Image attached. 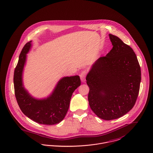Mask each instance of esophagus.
<instances>
[{"instance_id": "obj_1", "label": "esophagus", "mask_w": 153, "mask_h": 153, "mask_svg": "<svg viewBox=\"0 0 153 153\" xmlns=\"http://www.w3.org/2000/svg\"><path fill=\"white\" fill-rule=\"evenodd\" d=\"M86 74H87V72L86 71H82L79 75V76L81 78V79L82 82L85 81V77L86 76Z\"/></svg>"}]
</instances>
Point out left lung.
I'll return each mask as SVG.
<instances>
[{
    "instance_id": "left-lung-1",
    "label": "left lung",
    "mask_w": 153,
    "mask_h": 153,
    "mask_svg": "<svg viewBox=\"0 0 153 153\" xmlns=\"http://www.w3.org/2000/svg\"><path fill=\"white\" fill-rule=\"evenodd\" d=\"M109 36L112 49L94 62L86 78L91 108L108 121L120 118L132 108L141 82L140 67L132 49L117 36Z\"/></svg>"
}]
</instances>
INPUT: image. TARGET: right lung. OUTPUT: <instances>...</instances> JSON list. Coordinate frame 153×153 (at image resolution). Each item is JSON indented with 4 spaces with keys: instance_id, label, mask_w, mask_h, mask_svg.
<instances>
[{
    "instance_id": "add662e5",
    "label": "right lung",
    "mask_w": 153,
    "mask_h": 153,
    "mask_svg": "<svg viewBox=\"0 0 153 153\" xmlns=\"http://www.w3.org/2000/svg\"><path fill=\"white\" fill-rule=\"evenodd\" d=\"M31 43H27L22 48L14 70L13 79L17 102L22 112L33 121L48 125L59 123L68 111L73 92L81 85L80 78L78 75L62 78L46 99L38 100L31 97L23 87L22 80L26 54L30 49Z\"/></svg>"
}]
</instances>
